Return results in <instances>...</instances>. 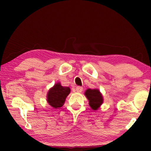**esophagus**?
I'll return each instance as SVG.
<instances>
[{
    "instance_id": "obj_1",
    "label": "esophagus",
    "mask_w": 151,
    "mask_h": 151,
    "mask_svg": "<svg viewBox=\"0 0 151 151\" xmlns=\"http://www.w3.org/2000/svg\"><path fill=\"white\" fill-rule=\"evenodd\" d=\"M82 90H83V88L81 87V86H77L76 88V91L78 93H81L82 91Z\"/></svg>"
}]
</instances>
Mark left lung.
Segmentation results:
<instances>
[{
	"label": "left lung",
	"mask_w": 151,
	"mask_h": 151,
	"mask_svg": "<svg viewBox=\"0 0 151 151\" xmlns=\"http://www.w3.org/2000/svg\"><path fill=\"white\" fill-rule=\"evenodd\" d=\"M84 95L89 101L88 104L93 110H97L103 103V96L98 89L88 88Z\"/></svg>",
	"instance_id": "obj_1"
}]
</instances>
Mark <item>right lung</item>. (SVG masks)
<instances>
[{
    "label": "right lung",
    "mask_w": 151,
    "mask_h": 151,
    "mask_svg": "<svg viewBox=\"0 0 151 151\" xmlns=\"http://www.w3.org/2000/svg\"><path fill=\"white\" fill-rule=\"evenodd\" d=\"M71 89L67 86H63L60 82H58L49 90L47 93V102L55 109L63 106L66 98L70 93Z\"/></svg>",
    "instance_id": "1"
}]
</instances>
